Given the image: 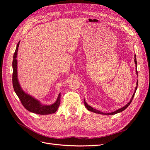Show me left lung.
Wrapping results in <instances>:
<instances>
[{
    "label": "left lung",
    "mask_w": 150,
    "mask_h": 150,
    "mask_svg": "<svg viewBox=\"0 0 150 150\" xmlns=\"http://www.w3.org/2000/svg\"><path fill=\"white\" fill-rule=\"evenodd\" d=\"M134 62H135V64H136V69H137V58H136V55H134ZM136 72H137V74H138L137 69V71H136ZM138 81H137V87H136V88H135L134 92V93H133V94L132 98H131L130 101H129L128 104H127L126 105H125L124 107H122V108H121L119 109V110H116V111H114V112H110V113H104V112H103L99 111H98V110H95V109H94L93 108H92V107H91L90 106H89L88 104L86 103L85 100H84V105H85L86 108H87L89 111H92V112H95V113H98V114H101V115H115V114H117V113H118V112H121V111H124L125 110H126V108H128V107L129 106V104H131V101H132L133 99V98H134V96L135 93H136V91H137V87H138Z\"/></svg>",
    "instance_id": "left-lung-1"
}]
</instances>
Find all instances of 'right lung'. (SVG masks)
<instances>
[{
  "label": "right lung",
  "mask_w": 150,
  "mask_h": 150,
  "mask_svg": "<svg viewBox=\"0 0 150 150\" xmlns=\"http://www.w3.org/2000/svg\"><path fill=\"white\" fill-rule=\"evenodd\" d=\"M19 42H18L16 49V51L13 54V61H12V67H13V73H12V84L13 88L14 89L17 96L19 97L21 103L23 106L27 110L32 112L35 113L38 115H49L56 112L57 109L60 105L61 101V94H59L58 98L56 103L51 104V105H42L40 103L36 100L35 99L30 96V95L25 93L22 90L19 85V81L17 79V55L18 51V47H19Z\"/></svg>",
  "instance_id": "1"
}]
</instances>
